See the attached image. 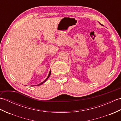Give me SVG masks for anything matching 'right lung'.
I'll list each match as a JSON object with an SVG mask.
<instances>
[{"mask_svg": "<svg viewBox=\"0 0 121 121\" xmlns=\"http://www.w3.org/2000/svg\"><path fill=\"white\" fill-rule=\"evenodd\" d=\"M50 74H51V70H50V72H49V75H48V77H47V78H46V79H45V81H43V82H42V83H41L40 84H38L37 85L38 86H39V85H42V84H43V83H44V82H45L46 81H47V79L49 78V77L50 76Z\"/></svg>", "mask_w": 121, "mask_h": 121, "instance_id": "1", "label": "right lung"}]
</instances>
